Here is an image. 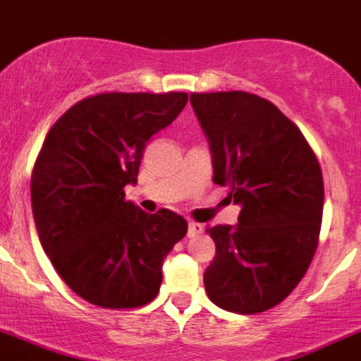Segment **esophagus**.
Listing matches in <instances>:
<instances>
[{
  "instance_id": "1",
  "label": "esophagus",
  "mask_w": 361,
  "mask_h": 361,
  "mask_svg": "<svg viewBox=\"0 0 361 361\" xmlns=\"http://www.w3.org/2000/svg\"><path fill=\"white\" fill-rule=\"evenodd\" d=\"M204 232V226L200 225V223H190L188 225V238H197L198 234H202Z\"/></svg>"
}]
</instances>
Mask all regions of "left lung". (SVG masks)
Returning a JSON list of instances; mask_svg holds the SVG:
<instances>
[{
    "label": "left lung",
    "mask_w": 361,
    "mask_h": 361,
    "mask_svg": "<svg viewBox=\"0 0 361 361\" xmlns=\"http://www.w3.org/2000/svg\"><path fill=\"white\" fill-rule=\"evenodd\" d=\"M209 142L212 180L241 207L238 225L209 226L216 257L204 273L209 300L259 314L286 300L307 273L322 221L321 166L296 123L248 92L191 94Z\"/></svg>",
    "instance_id": "left-lung-1"
}]
</instances>
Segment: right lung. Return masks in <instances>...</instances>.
I'll return each instance as SVG.
<instances>
[{"instance_id":"add662e5","label":"right lung","mask_w":361,"mask_h":361,"mask_svg":"<svg viewBox=\"0 0 361 361\" xmlns=\"http://www.w3.org/2000/svg\"><path fill=\"white\" fill-rule=\"evenodd\" d=\"M188 102L184 92L99 94L47 133L32 173L37 234L61 280L88 303L136 308L157 296L163 262L186 235L180 214L126 200L147 142Z\"/></svg>"}]
</instances>
